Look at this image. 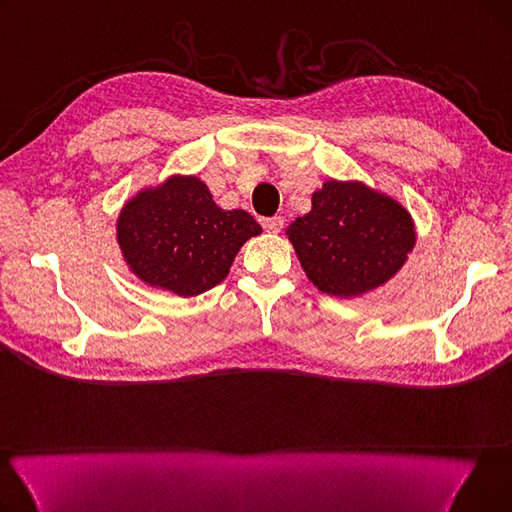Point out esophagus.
<instances>
[{"label":"esophagus","mask_w":512,"mask_h":512,"mask_svg":"<svg viewBox=\"0 0 512 512\" xmlns=\"http://www.w3.org/2000/svg\"><path fill=\"white\" fill-rule=\"evenodd\" d=\"M263 228H265L267 232L278 234V232H282V228H284V218H280V215H276V218H267V220H263Z\"/></svg>","instance_id":"obj_1"}]
</instances>
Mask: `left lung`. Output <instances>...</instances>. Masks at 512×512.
<instances>
[{"instance_id":"8db88e82","label":"left lung","mask_w":512,"mask_h":512,"mask_svg":"<svg viewBox=\"0 0 512 512\" xmlns=\"http://www.w3.org/2000/svg\"><path fill=\"white\" fill-rule=\"evenodd\" d=\"M309 282L324 294L355 299L386 286L417 245L411 211L361 180H326L311 211L286 228Z\"/></svg>"}]
</instances>
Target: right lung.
<instances>
[{"mask_svg":"<svg viewBox=\"0 0 512 512\" xmlns=\"http://www.w3.org/2000/svg\"><path fill=\"white\" fill-rule=\"evenodd\" d=\"M263 230L245 209H222L197 174H170L128 197L116 240L128 272L182 299L226 280L234 257Z\"/></svg>","mask_w":512,"mask_h":512,"instance_id":"1","label":"right lung"}]
</instances>
